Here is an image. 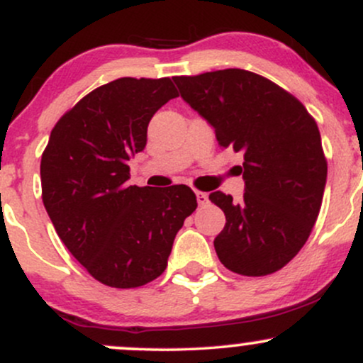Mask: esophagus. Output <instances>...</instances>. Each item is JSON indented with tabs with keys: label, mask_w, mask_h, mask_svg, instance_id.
Listing matches in <instances>:
<instances>
[{
	"label": "esophagus",
	"mask_w": 363,
	"mask_h": 363,
	"mask_svg": "<svg viewBox=\"0 0 363 363\" xmlns=\"http://www.w3.org/2000/svg\"><path fill=\"white\" fill-rule=\"evenodd\" d=\"M196 199H198L199 206H205L208 203V194L201 193V191H196Z\"/></svg>",
	"instance_id": "1"
}]
</instances>
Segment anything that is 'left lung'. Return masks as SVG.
<instances>
[{
	"mask_svg": "<svg viewBox=\"0 0 363 363\" xmlns=\"http://www.w3.org/2000/svg\"><path fill=\"white\" fill-rule=\"evenodd\" d=\"M181 97L215 129L223 148L244 155L239 203L215 191L223 230L215 251L225 268L264 277L294 259L309 239L323 203L328 164L315 121L294 95L239 68L174 77Z\"/></svg>",
	"mask_w": 363,
	"mask_h": 363,
	"instance_id": "8db88e82",
	"label": "left lung"
}]
</instances>
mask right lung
I'll use <instances>...</instances> for the list:
<instances>
[{
    "label": "right lung",
    "instance_id": "1",
    "mask_svg": "<svg viewBox=\"0 0 363 363\" xmlns=\"http://www.w3.org/2000/svg\"><path fill=\"white\" fill-rule=\"evenodd\" d=\"M177 90L170 78L99 86L52 128L40 160L43 201L57 235L95 280L136 289L167 268L174 239L198 206L184 184L129 186L150 119Z\"/></svg>",
    "mask_w": 363,
    "mask_h": 363
}]
</instances>
